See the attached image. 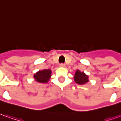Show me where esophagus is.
<instances>
[{"label": "esophagus", "mask_w": 121, "mask_h": 121, "mask_svg": "<svg viewBox=\"0 0 121 121\" xmlns=\"http://www.w3.org/2000/svg\"><path fill=\"white\" fill-rule=\"evenodd\" d=\"M60 67H66V65L65 64H60Z\"/></svg>", "instance_id": "34e87169"}]
</instances>
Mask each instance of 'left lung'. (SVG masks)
Instances as JSON below:
<instances>
[{
	"mask_svg": "<svg viewBox=\"0 0 121 121\" xmlns=\"http://www.w3.org/2000/svg\"><path fill=\"white\" fill-rule=\"evenodd\" d=\"M74 80L76 84L84 85L89 82V77L84 72H81L80 70H76L74 76Z\"/></svg>",
	"mask_w": 121,
	"mask_h": 121,
	"instance_id": "obj_1",
	"label": "left lung"
}]
</instances>
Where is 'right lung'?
Returning <instances> with one entry per match:
<instances>
[{
    "mask_svg": "<svg viewBox=\"0 0 121 121\" xmlns=\"http://www.w3.org/2000/svg\"><path fill=\"white\" fill-rule=\"evenodd\" d=\"M51 73L52 71L51 69H44L42 70H39L34 74V80L39 83L47 84L51 77Z\"/></svg>",
    "mask_w": 121,
    "mask_h": 121,
    "instance_id": "add662e5",
    "label": "right lung"
}]
</instances>
